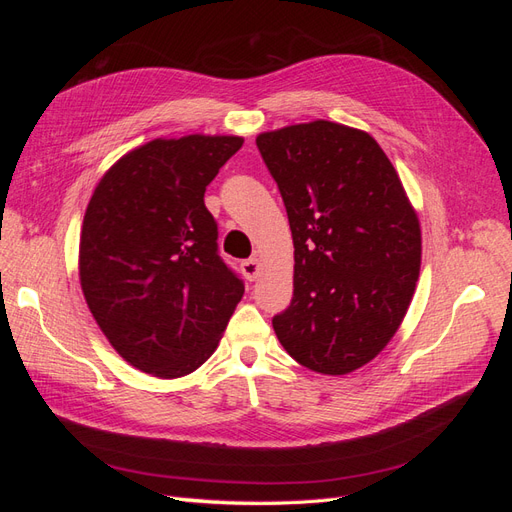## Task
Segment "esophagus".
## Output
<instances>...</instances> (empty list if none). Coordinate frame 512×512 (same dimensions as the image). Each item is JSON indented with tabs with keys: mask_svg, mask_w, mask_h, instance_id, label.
<instances>
[{
	"mask_svg": "<svg viewBox=\"0 0 512 512\" xmlns=\"http://www.w3.org/2000/svg\"><path fill=\"white\" fill-rule=\"evenodd\" d=\"M241 271H243V275L247 277V280L254 282L256 277H258V273H260V262H258V258L243 260V262H241Z\"/></svg>",
	"mask_w": 512,
	"mask_h": 512,
	"instance_id": "esophagus-1",
	"label": "esophagus"
}]
</instances>
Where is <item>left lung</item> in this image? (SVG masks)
I'll return each mask as SVG.
<instances>
[{
	"instance_id": "1",
	"label": "left lung",
	"mask_w": 512,
	"mask_h": 512,
	"mask_svg": "<svg viewBox=\"0 0 512 512\" xmlns=\"http://www.w3.org/2000/svg\"><path fill=\"white\" fill-rule=\"evenodd\" d=\"M294 243V294L273 318L280 344L318 374L363 367L391 342L421 271V226L380 145L312 121L262 132Z\"/></svg>"
}]
</instances>
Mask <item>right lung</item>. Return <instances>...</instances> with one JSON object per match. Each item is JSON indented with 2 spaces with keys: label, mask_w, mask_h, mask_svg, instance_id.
Masks as SVG:
<instances>
[{
  "label": "right lung",
  "mask_w": 512,
  "mask_h": 512,
  "mask_svg": "<svg viewBox=\"0 0 512 512\" xmlns=\"http://www.w3.org/2000/svg\"><path fill=\"white\" fill-rule=\"evenodd\" d=\"M241 136L156 138L106 170L79 245L89 312L132 367L181 378L218 348L243 280L218 254L207 185Z\"/></svg>",
  "instance_id": "right-lung-1"
}]
</instances>
